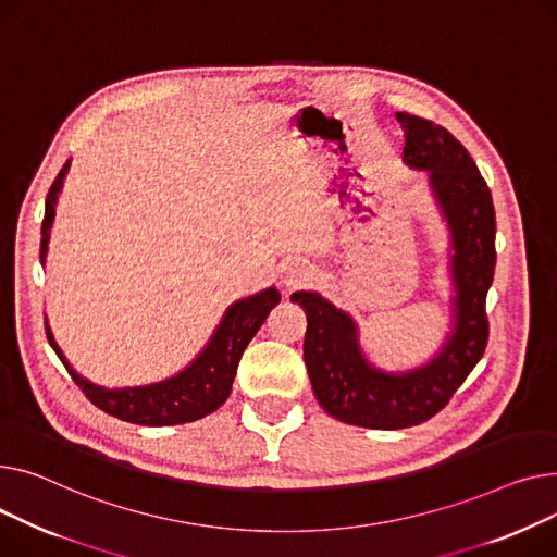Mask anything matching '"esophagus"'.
I'll return each instance as SVG.
<instances>
[{
	"label": "esophagus",
	"instance_id": "obj_1",
	"mask_svg": "<svg viewBox=\"0 0 557 557\" xmlns=\"http://www.w3.org/2000/svg\"><path fill=\"white\" fill-rule=\"evenodd\" d=\"M312 278H314V268H310L306 263H294V265L287 268L285 285L289 289H297V287H306Z\"/></svg>",
	"mask_w": 557,
	"mask_h": 557
}]
</instances>
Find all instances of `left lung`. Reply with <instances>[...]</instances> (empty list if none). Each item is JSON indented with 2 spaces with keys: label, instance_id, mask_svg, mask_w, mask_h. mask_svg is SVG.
Returning a JSON list of instances; mask_svg holds the SVG:
<instances>
[{
  "label": "left lung",
  "instance_id": "left-lung-1",
  "mask_svg": "<svg viewBox=\"0 0 557 557\" xmlns=\"http://www.w3.org/2000/svg\"><path fill=\"white\" fill-rule=\"evenodd\" d=\"M403 159L430 171L436 200L451 228L456 325L443 352L407 375L367 364L348 314L317 292H294L308 317L304 359L319 405L333 418L369 430H405L436 416L456 394L487 346L485 297L495 278V205L474 159L443 125L398 112Z\"/></svg>",
  "mask_w": 557,
  "mask_h": 557
}]
</instances>
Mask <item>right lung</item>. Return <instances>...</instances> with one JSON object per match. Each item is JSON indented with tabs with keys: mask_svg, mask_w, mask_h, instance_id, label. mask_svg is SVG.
Listing matches in <instances>:
<instances>
[{
	"mask_svg": "<svg viewBox=\"0 0 557 557\" xmlns=\"http://www.w3.org/2000/svg\"><path fill=\"white\" fill-rule=\"evenodd\" d=\"M70 169V161H64L58 177L53 180L47 202H45V220H42V243H40V260L47 251L49 240V226L53 220V205L58 198V190L62 186V177ZM281 301V294L276 287H270L260 294H253L249 299H243L226 310L220 329L211 337L209 346L202 350V355L195 362L184 369L180 375L150 384V386H137V388H103L96 386L81 375L72 371L67 364V371L72 373L74 382L81 386L85 398L96 405L101 411L135 424H150V428H161V424H182L193 422L198 418H205L213 413L232 391L238 362L251 342V337L258 333L260 325L265 323L270 310ZM49 342L58 357L64 362L60 348L55 346L51 333Z\"/></svg>",
	"mask_w": 557,
	"mask_h": 557,
	"instance_id": "1",
	"label": "right lung"
}]
</instances>
